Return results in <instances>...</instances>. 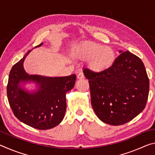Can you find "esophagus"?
<instances>
[{"instance_id": "obj_1", "label": "esophagus", "mask_w": 155, "mask_h": 155, "mask_svg": "<svg viewBox=\"0 0 155 155\" xmlns=\"http://www.w3.org/2000/svg\"><path fill=\"white\" fill-rule=\"evenodd\" d=\"M85 78V76H84L83 73H82V72L78 73V74L77 75L78 79H83V78Z\"/></svg>"}]
</instances>
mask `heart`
I'll list each match as a JSON object with an SVG mask.
<instances>
[{"instance_id":"b5f03b06","label":"heart","mask_w":155,"mask_h":155,"mask_svg":"<svg viewBox=\"0 0 155 155\" xmlns=\"http://www.w3.org/2000/svg\"><path fill=\"white\" fill-rule=\"evenodd\" d=\"M72 52L78 58L86 60L89 69L96 73L103 72L109 69L116 59L114 49L91 41L77 46Z\"/></svg>"}]
</instances>
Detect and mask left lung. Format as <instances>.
Wrapping results in <instances>:
<instances>
[{
    "mask_svg": "<svg viewBox=\"0 0 155 155\" xmlns=\"http://www.w3.org/2000/svg\"><path fill=\"white\" fill-rule=\"evenodd\" d=\"M114 64L106 71L83 70L89 79L91 106L102 122L124 124L145 108L149 79L141 60L129 51H119Z\"/></svg>",
    "mask_w": 155,
    "mask_h": 155,
    "instance_id": "1",
    "label": "left lung"
}]
</instances>
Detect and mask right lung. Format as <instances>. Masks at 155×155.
I'll return each mask as SVG.
<instances>
[{
    "mask_svg": "<svg viewBox=\"0 0 155 155\" xmlns=\"http://www.w3.org/2000/svg\"><path fill=\"white\" fill-rule=\"evenodd\" d=\"M31 51H28L10 71L7 98L12 111L20 121L39 130L51 129L64 119L66 110L65 96L74 87L77 77L75 74L51 77L28 74L23 64ZM28 82L35 83L36 90L27 91L24 85Z\"/></svg>",
    "mask_w": 155,
    "mask_h": 155,
    "instance_id": "obj_1",
    "label": "right lung"
}]
</instances>
